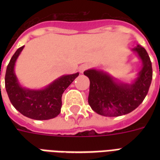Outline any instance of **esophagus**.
Masks as SVG:
<instances>
[{
    "label": "esophagus",
    "mask_w": 160,
    "mask_h": 160,
    "mask_svg": "<svg viewBox=\"0 0 160 160\" xmlns=\"http://www.w3.org/2000/svg\"><path fill=\"white\" fill-rule=\"evenodd\" d=\"M89 67H90V65H89V64H83V65H81L80 66L79 70H80V73H83L85 70H87Z\"/></svg>",
    "instance_id": "34e87169"
}]
</instances>
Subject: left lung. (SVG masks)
Instances as JSON below:
<instances>
[{
	"instance_id": "1",
	"label": "left lung",
	"mask_w": 160,
	"mask_h": 160,
	"mask_svg": "<svg viewBox=\"0 0 160 160\" xmlns=\"http://www.w3.org/2000/svg\"><path fill=\"white\" fill-rule=\"evenodd\" d=\"M132 51L141 60L142 68L131 83L123 82L101 70L90 69L84 72L90 82L88 102L97 114L107 117L129 114L148 94L153 76L151 61L141 46L137 45Z\"/></svg>"
}]
</instances>
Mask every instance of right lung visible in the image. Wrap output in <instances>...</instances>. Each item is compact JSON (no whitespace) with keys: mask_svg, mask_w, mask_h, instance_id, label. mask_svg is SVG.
I'll return each mask as SVG.
<instances>
[{"mask_svg":"<svg viewBox=\"0 0 160 160\" xmlns=\"http://www.w3.org/2000/svg\"><path fill=\"white\" fill-rule=\"evenodd\" d=\"M23 48L24 46L15 52L6 68L5 85L9 99L21 114L30 119L37 120L53 119L60 113L62 94L79 75V73L62 75L41 90L23 87L15 73L16 60Z\"/></svg>","mask_w":160,"mask_h":160,"instance_id":"add662e5","label":"right lung"}]
</instances>
